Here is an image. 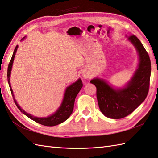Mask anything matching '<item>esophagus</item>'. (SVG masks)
I'll list each match as a JSON object with an SVG mask.
<instances>
[{
  "mask_svg": "<svg viewBox=\"0 0 158 158\" xmlns=\"http://www.w3.org/2000/svg\"><path fill=\"white\" fill-rule=\"evenodd\" d=\"M82 76H83V77H84V79H90L92 77L91 74L87 70H84L82 72Z\"/></svg>",
  "mask_w": 158,
  "mask_h": 158,
  "instance_id": "esophagus-1",
  "label": "esophagus"
}]
</instances>
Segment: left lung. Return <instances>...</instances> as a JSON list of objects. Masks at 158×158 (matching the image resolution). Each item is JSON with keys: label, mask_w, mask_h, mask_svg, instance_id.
<instances>
[{"label": "left lung", "mask_w": 158, "mask_h": 158, "mask_svg": "<svg viewBox=\"0 0 158 158\" xmlns=\"http://www.w3.org/2000/svg\"><path fill=\"white\" fill-rule=\"evenodd\" d=\"M138 52V68L124 88L115 89L102 79L90 81L97 88L99 107L106 117L111 119H122L133 113L144 101L150 84L151 60L142 43L135 35L128 36Z\"/></svg>", "instance_id": "1"}]
</instances>
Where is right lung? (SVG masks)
<instances>
[{"instance_id":"obj_1","label":"right lung","mask_w":158,"mask_h":158,"mask_svg":"<svg viewBox=\"0 0 158 158\" xmlns=\"http://www.w3.org/2000/svg\"><path fill=\"white\" fill-rule=\"evenodd\" d=\"M17 48H18V45H16L15 49H14L13 55L11 56V59L10 60V62L7 68L8 84H9L11 93V94H12L14 101V103H15V104L16 105V106L18 107L19 110H21L24 114H25L27 117H29V118H30L31 119L34 120V122L39 123L40 124L47 126V127H54V126L58 125L59 124H61V123L65 122V120L69 118V117L70 116V114L73 111L74 100H75L77 94L79 93V92L80 91V90H81L83 86L81 79H79L76 82H74V84L70 85V86H68L66 88V90H65V92L64 99H63V102L61 103V106H60V107L59 108L58 110H57L54 114H52V115L47 117H36L33 115H31L30 114L26 113L25 110L21 109V107L19 106V104H17L16 101L15 100V99H14L12 89H11V85H10V77L11 74V67H12L13 61L14 59V56H15V54L16 52Z\"/></svg>"}]
</instances>
